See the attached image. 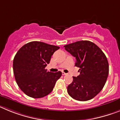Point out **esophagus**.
<instances>
[{"label": "esophagus", "mask_w": 120, "mask_h": 120, "mask_svg": "<svg viewBox=\"0 0 120 120\" xmlns=\"http://www.w3.org/2000/svg\"><path fill=\"white\" fill-rule=\"evenodd\" d=\"M62 75H67V73H64V72H63V71L62 72Z\"/></svg>", "instance_id": "1"}]
</instances>
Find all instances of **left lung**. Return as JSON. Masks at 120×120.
Segmentation results:
<instances>
[{"label":"left lung","mask_w":120,"mask_h":120,"mask_svg":"<svg viewBox=\"0 0 120 120\" xmlns=\"http://www.w3.org/2000/svg\"><path fill=\"white\" fill-rule=\"evenodd\" d=\"M65 49L75 57V66L80 68V75L73 76L67 92L74 99L87 101L101 91L108 74L109 64L105 53L90 41H79L64 45Z\"/></svg>","instance_id":"8db88e82"}]
</instances>
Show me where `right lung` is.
<instances>
[{"label":"right lung","mask_w":120,"mask_h":120,"mask_svg":"<svg viewBox=\"0 0 120 120\" xmlns=\"http://www.w3.org/2000/svg\"><path fill=\"white\" fill-rule=\"evenodd\" d=\"M59 49L40 41H32L19 50L14 58L13 71L18 86L27 96L42 98L52 91L62 73L45 69L52 56Z\"/></svg>","instance_id":"1"}]
</instances>
